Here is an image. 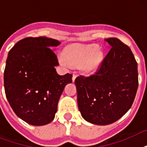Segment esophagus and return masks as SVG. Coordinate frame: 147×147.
Masks as SVG:
<instances>
[{"label":"esophagus","mask_w":147,"mask_h":147,"mask_svg":"<svg viewBox=\"0 0 147 147\" xmlns=\"http://www.w3.org/2000/svg\"><path fill=\"white\" fill-rule=\"evenodd\" d=\"M76 77H77V75H76V73H74L73 76H72V81H73V82H75Z\"/></svg>","instance_id":"1"}]
</instances>
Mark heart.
<instances>
[{"mask_svg":"<svg viewBox=\"0 0 147 147\" xmlns=\"http://www.w3.org/2000/svg\"><path fill=\"white\" fill-rule=\"evenodd\" d=\"M103 59V53L94 44L70 45L65 49L60 62L63 65L78 66L86 74L96 71Z\"/></svg>","mask_w":147,"mask_h":147,"instance_id":"b5f03b06","label":"heart"}]
</instances>
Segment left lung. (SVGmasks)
<instances>
[{
	"instance_id": "1",
	"label": "left lung",
	"mask_w": 147,
	"mask_h": 147,
	"mask_svg": "<svg viewBox=\"0 0 147 147\" xmlns=\"http://www.w3.org/2000/svg\"><path fill=\"white\" fill-rule=\"evenodd\" d=\"M95 73L78 76V109L85 121L107 125L122 117L132 106L138 88L137 62L130 47L117 38Z\"/></svg>"
}]
</instances>
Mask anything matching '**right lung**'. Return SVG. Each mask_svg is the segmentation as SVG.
I'll use <instances>...</instances> for the list:
<instances>
[{"label": "right lung", "instance_id": "add662e5", "mask_svg": "<svg viewBox=\"0 0 147 147\" xmlns=\"http://www.w3.org/2000/svg\"><path fill=\"white\" fill-rule=\"evenodd\" d=\"M61 42L46 36L20 40L8 53L3 74L8 102L17 117L31 125L53 121L65 86L72 75L59 76L56 55L49 47Z\"/></svg>", "mask_w": 147, "mask_h": 147}]
</instances>
